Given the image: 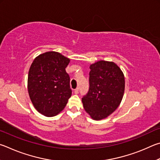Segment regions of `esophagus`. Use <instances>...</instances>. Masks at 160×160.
<instances>
[{
	"instance_id": "1",
	"label": "esophagus",
	"mask_w": 160,
	"mask_h": 160,
	"mask_svg": "<svg viewBox=\"0 0 160 160\" xmlns=\"http://www.w3.org/2000/svg\"><path fill=\"white\" fill-rule=\"evenodd\" d=\"M78 90H79V89H78V88H76L75 90H74V93H75V94H78Z\"/></svg>"
}]
</instances>
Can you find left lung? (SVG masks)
<instances>
[{"mask_svg": "<svg viewBox=\"0 0 160 160\" xmlns=\"http://www.w3.org/2000/svg\"><path fill=\"white\" fill-rule=\"evenodd\" d=\"M89 91L82 98L85 111L94 120H101L119 107L124 93V73L113 62L100 60L90 65Z\"/></svg>", "mask_w": 160, "mask_h": 160, "instance_id": "8db88e82", "label": "left lung"}]
</instances>
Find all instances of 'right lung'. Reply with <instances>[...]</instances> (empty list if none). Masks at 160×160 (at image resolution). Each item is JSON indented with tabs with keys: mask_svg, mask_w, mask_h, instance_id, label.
Instances as JSON below:
<instances>
[{
	"mask_svg": "<svg viewBox=\"0 0 160 160\" xmlns=\"http://www.w3.org/2000/svg\"><path fill=\"white\" fill-rule=\"evenodd\" d=\"M69 62L61 53L49 51L37 56L31 64L28 93L33 107L44 116L57 115L72 96L69 76L65 70Z\"/></svg>",
	"mask_w": 160,
	"mask_h": 160,
	"instance_id": "1",
	"label": "right lung"
}]
</instances>
